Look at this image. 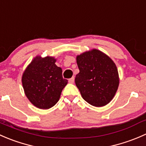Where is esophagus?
<instances>
[{
  "label": "esophagus",
  "instance_id": "34e87169",
  "mask_svg": "<svg viewBox=\"0 0 146 146\" xmlns=\"http://www.w3.org/2000/svg\"><path fill=\"white\" fill-rule=\"evenodd\" d=\"M68 82L69 83H73V82H74V78H70L68 80Z\"/></svg>",
  "mask_w": 146,
  "mask_h": 146
}]
</instances>
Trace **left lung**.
Returning <instances> with one entry per match:
<instances>
[{
	"instance_id": "obj_1",
	"label": "left lung",
	"mask_w": 146,
	"mask_h": 146,
	"mask_svg": "<svg viewBox=\"0 0 146 146\" xmlns=\"http://www.w3.org/2000/svg\"><path fill=\"white\" fill-rule=\"evenodd\" d=\"M76 61L80 72L75 82L82 98L98 107L110 102L119 84L118 70L114 61L95 48L77 56Z\"/></svg>"
}]
</instances>
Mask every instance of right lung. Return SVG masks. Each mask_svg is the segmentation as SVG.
Listing matches in <instances>:
<instances>
[{
  "instance_id": "1",
  "label": "right lung",
  "mask_w": 146,
  "mask_h": 146,
  "mask_svg": "<svg viewBox=\"0 0 146 146\" xmlns=\"http://www.w3.org/2000/svg\"><path fill=\"white\" fill-rule=\"evenodd\" d=\"M54 57L39 56L30 63L22 77L25 93L37 108L47 110L59 100L61 92L68 83L63 78L62 69L55 64Z\"/></svg>"
}]
</instances>
